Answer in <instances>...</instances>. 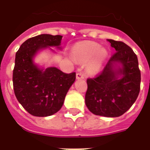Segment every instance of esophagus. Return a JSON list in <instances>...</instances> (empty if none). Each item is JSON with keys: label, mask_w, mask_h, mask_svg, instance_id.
<instances>
[{"label": "esophagus", "mask_w": 150, "mask_h": 150, "mask_svg": "<svg viewBox=\"0 0 150 150\" xmlns=\"http://www.w3.org/2000/svg\"><path fill=\"white\" fill-rule=\"evenodd\" d=\"M85 79V76L81 73L76 74V79Z\"/></svg>", "instance_id": "34e87169"}]
</instances>
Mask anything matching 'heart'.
I'll list each match as a JSON object with an SVG mask.
<instances>
[{
	"instance_id": "b5f03b06",
	"label": "heart",
	"mask_w": 150,
	"mask_h": 150,
	"mask_svg": "<svg viewBox=\"0 0 150 150\" xmlns=\"http://www.w3.org/2000/svg\"><path fill=\"white\" fill-rule=\"evenodd\" d=\"M74 59L81 62L89 61L87 66V71L91 74L98 73L107 57L106 50L100 48L98 43L86 41L76 44L72 51Z\"/></svg>"
}]
</instances>
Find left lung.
I'll return each mask as SVG.
<instances>
[{"instance_id": "8db88e82", "label": "left lung", "mask_w": 150, "mask_h": 150, "mask_svg": "<svg viewBox=\"0 0 150 150\" xmlns=\"http://www.w3.org/2000/svg\"><path fill=\"white\" fill-rule=\"evenodd\" d=\"M116 53L100 75L87 79L85 102L93 114L118 117L133 105L140 92L138 60L132 48L123 42L107 40Z\"/></svg>"}]
</instances>
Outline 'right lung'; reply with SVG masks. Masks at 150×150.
Returning <instances> with one entry per match:
<instances>
[{
  "label": "right lung",
  "mask_w": 150,
  "mask_h": 150,
  "mask_svg": "<svg viewBox=\"0 0 150 150\" xmlns=\"http://www.w3.org/2000/svg\"><path fill=\"white\" fill-rule=\"evenodd\" d=\"M62 36L40 34L25 41L16 54L13 83L17 100L34 116L55 114L62 108L76 74H64L55 67H45L34 62L35 57L51 47L62 50Z\"/></svg>",
  "instance_id": "obj_1"
}]
</instances>
